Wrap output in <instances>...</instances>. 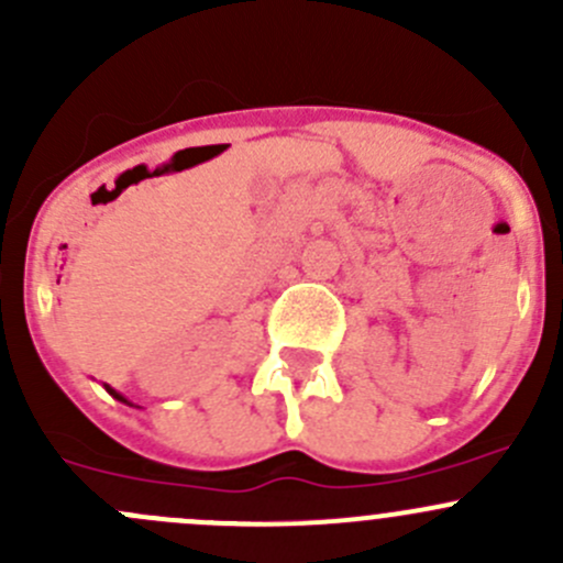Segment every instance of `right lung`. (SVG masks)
Wrapping results in <instances>:
<instances>
[{
    "label": "right lung",
    "instance_id": "1",
    "mask_svg": "<svg viewBox=\"0 0 563 563\" xmlns=\"http://www.w3.org/2000/svg\"><path fill=\"white\" fill-rule=\"evenodd\" d=\"M108 389V395H113V397H117V400H122V402H128V400H124V397L122 395H119V391H113L111 387H106Z\"/></svg>",
    "mask_w": 563,
    "mask_h": 563
}]
</instances>
